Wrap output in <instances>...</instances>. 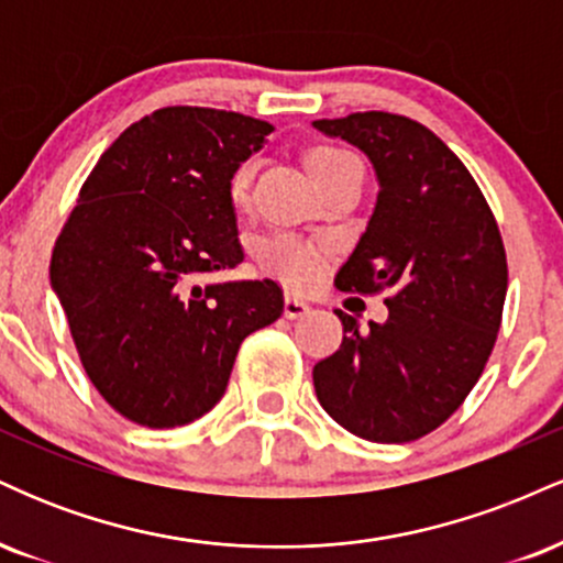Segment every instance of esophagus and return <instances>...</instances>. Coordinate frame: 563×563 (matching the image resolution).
Listing matches in <instances>:
<instances>
[{"instance_id":"34e87169","label":"esophagus","mask_w":563,"mask_h":563,"mask_svg":"<svg viewBox=\"0 0 563 563\" xmlns=\"http://www.w3.org/2000/svg\"><path fill=\"white\" fill-rule=\"evenodd\" d=\"M312 312V307H309L303 299H296V296H288L286 299V307H283V314H286L288 320H299V318H307V314Z\"/></svg>"}]
</instances>
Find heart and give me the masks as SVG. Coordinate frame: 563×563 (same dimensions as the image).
<instances>
[{
  "instance_id": "heart-1",
  "label": "heart",
  "mask_w": 563,
  "mask_h": 563,
  "mask_svg": "<svg viewBox=\"0 0 563 563\" xmlns=\"http://www.w3.org/2000/svg\"><path fill=\"white\" fill-rule=\"evenodd\" d=\"M354 161L346 151H339V147H314L303 156V169H307L309 179L314 185L322 183L325 177H331L335 169ZM251 177H254V161H245L235 169L230 179V196L235 203H243L245 196H249ZM260 260L269 273L280 277L283 283L294 288H307L318 280L320 275V254L312 249V245L296 241V238L288 235H273L267 238L260 245Z\"/></svg>"
}]
</instances>
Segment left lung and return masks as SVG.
<instances>
[{
  "label": "left lung",
  "instance_id": "obj_1",
  "mask_svg": "<svg viewBox=\"0 0 563 563\" xmlns=\"http://www.w3.org/2000/svg\"><path fill=\"white\" fill-rule=\"evenodd\" d=\"M328 137L360 147L378 198L335 286L389 288V318L335 309L344 341L314 365V391L335 423L380 444L442 426L479 380L508 290L500 230L463 161L418 121L384 111L320 119Z\"/></svg>",
  "mask_w": 563,
  "mask_h": 563
}]
</instances>
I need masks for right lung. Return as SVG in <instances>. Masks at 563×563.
Returning a JSON list of instances; mask_svg holds the SVG:
<instances>
[{
  "label": "right lung",
  "instance_id": "1",
  "mask_svg": "<svg viewBox=\"0 0 563 563\" xmlns=\"http://www.w3.org/2000/svg\"><path fill=\"white\" fill-rule=\"evenodd\" d=\"M269 132L243 113L161 108L81 187L49 283L89 380L129 421L174 429L209 412L245 335L283 314L275 280L198 283L243 262L230 179Z\"/></svg>",
  "mask_w": 563,
  "mask_h": 563
}]
</instances>
